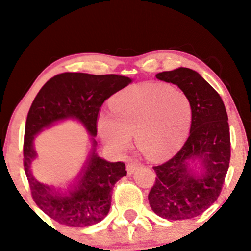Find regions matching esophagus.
I'll use <instances>...</instances> for the list:
<instances>
[{"label":"esophagus","mask_w":251,"mask_h":251,"mask_svg":"<svg viewBox=\"0 0 251 251\" xmlns=\"http://www.w3.org/2000/svg\"><path fill=\"white\" fill-rule=\"evenodd\" d=\"M137 168H138V164L137 163L128 162L126 163V173H128V175H131L137 170Z\"/></svg>","instance_id":"esophagus-1"}]
</instances>
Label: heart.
<instances>
[{
    "label": "heart",
    "instance_id": "1",
    "mask_svg": "<svg viewBox=\"0 0 251 251\" xmlns=\"http://www.w3.org/2000/svg\"><path fill=\"white\" fill-rule=\"evenodd\" d=\"M112 114H102L98 130L106 145L121 152L131 135L143 153L162 159L186 138L192 123V105L178 88L157 82L137 84L119 92L111 101Z\"/></svg>",
    "mask_w": 251,
    "mask_h": 251
}]
</instances>
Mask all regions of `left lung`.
I'll return each instance as SVG.
<instances>
[{"mask_svg":"<svg viewBox=\"0 0 251 251\" xmlns=\"http://www.w3.org/2000/svg\"><path fill=\"white\" fill-rule=\"evenodd\" d=\"M176 84L190 99L192 123L183 147L167 162L153 167L156 178L149 193L152 210L170 221L194 218L221 194L231 159L228 118L218 92L193 70L179 67L155 75ZM202 160L205 174L194 176L188 159Z\"/></svg>","mask_w":251,"mask_h":251,"instance_id":"8db88e82","label":"left lung"}]
</instances>
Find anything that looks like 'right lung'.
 Here are the masks:
<instances>
[{
    "instance_id": "1",
    "label": "right lung",
    "mask_w": 251,
    "mask_h": 251,
    "mask_svg": "<svg viewBox=\"0 0 251 251\" xmlns=\"http://www.w3.org/2000/svg\"><path fill=\"white\" fill-rule=\"evenodd\" d=\"M129 83L131 78L116 74L61 73L51 77L32 102L26 119L24 168L34 202L60 224L85 227L101 222L111 208L113 187L126 175V164L121 161L108 162L92 152L83 168L78 187L63 197L37 181L30 173V163L36 156L34 136L54 121L67 118L80 120L88 131L96 136L102 102Z\"/></svg>"
}]
</instances>
